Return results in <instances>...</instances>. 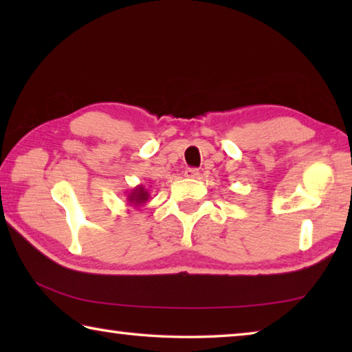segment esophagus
<instances>
[{
	"label": "esophagus",
	"mask_w": 352,
	"mask_h": 352,
	"mask_svg": "<svg viewBox=\"0 0 352 352\" xmlns=\"http://www.w3.org/2000/svg\"><path fill=\"white\" fill-rule=\"evenodd\" d=\"M184 177H188V178H197V177H199V170L194 169V168H188L186 170H184Z\"/></svg>",
	"instance_id": "obj_1"
}]
</instances>
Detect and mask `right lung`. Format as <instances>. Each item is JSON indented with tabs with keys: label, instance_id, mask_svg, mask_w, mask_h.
<instances>
[{
	"label": "right lung",
	"instance_id": "add662e5",
	"mask_svg": "<svg viewBox=\"0 0 352 352\" xmlns=\"http://www.w3.org/2000/svg\"><path fill=\"white\" fill-rule=\"evenodd\" d=\"M148 197H151L148 189L144 184H138V186H135L133 189H130V192H127V204L133 208H141L147 204Z\"/></svg>",
	"mask_w": 352,
	"mask_h": 352
}]
</instances>
